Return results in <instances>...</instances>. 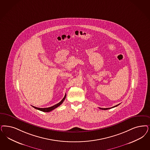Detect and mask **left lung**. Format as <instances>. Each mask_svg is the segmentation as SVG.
<instances>
[{"label": "left lung", "mask_w": 150, "mask_h": 150, "mask_svg": "<svg viewBox=\"0 0 150 150\" xmlns=\"http://www.w3.org/2000/svg\"><path fill=\"white\" fill-rule=\"evenodd\" d=\"M119 105H120V104H118V105H116V106H113V107H112V108H99V109H101V110H108V109H112V108H115V107Z\"/></svg>", "instance_id": "8db88e82"}]
</instances>
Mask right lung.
I'll return each instance as SVG.
<instances>
[{
	"label": "right lung",
	"mask_w": 150,
	"mask_h": 150,
	"mask_svg": "<svg viewBox=\"0 0 150 150\" xmlns=\"http://www.w3.org/2000/svg\"><path fill=\"white\" fill-rule=\"evenodd\" d=\"M66 96H67V95L65 94L64 98H62V100L60 103H57V104L54 105V106H52V107H49V108H36V107L33 106H33L34 108L37 109V110H39L41 111H43V112H50V111H51L52 110H53L54 109H56L57 108L59 107L61 104H62V103H63L64 101V100L66 98Z\"/></svg>",
	"instance_id": "right-lung-1"
}]
</instances>
